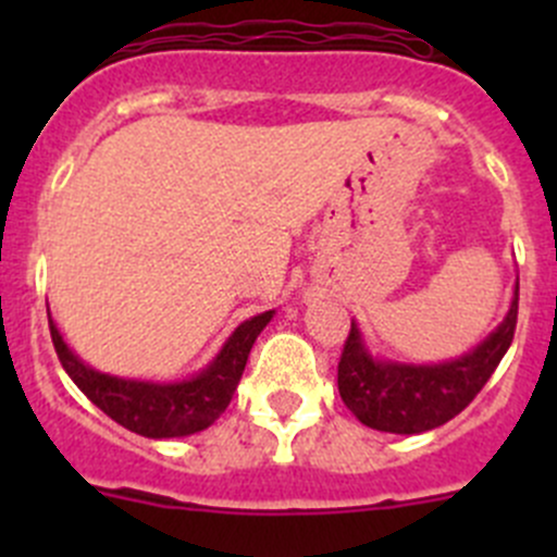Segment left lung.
<instances>
[{
    "label": "left lung",
    "instance_id": "left-lung-1",
    "mask_svg": "<svg viewBox=\"0 0 557 557\" xmlns=\"http://www.w3.org/2000/svg\"><path fill=\"white\" fill-rule=\"evenodd\" d=\"M518 323V285L502 323L463 356L440 363L380 358L352 320L339 361V396L363 425L385 434H423L463 412L507 356Z\"/></svg>",
    "mask_w": 557,
    "mask_h": 557
}]
</instances>
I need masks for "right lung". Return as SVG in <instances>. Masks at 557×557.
<instances>
[{
  "instance_id": "right-lung-1",
  "label": "right lung",
  "mask_w": 557,
  "mask_h": 557,
  "mask_svg": "<svg viewBox=\"0 0 557 557\" xmlns=\"http://www.w3.org/2000/svg\"><path fill=\"white\" fill-rule=\"evenodd\" d=\"M272 318L274 310H267L243 320L228 334L215 358L190 377L139 380L117 377V374L88 367L66 345L53 314L48 310L50 336H53L61 367L70 374L72 383L81 387L107 418H112L134 434L148 436V440H180V436L210 429L232 401L239 377L245 372L247 356H250L258 334L267 329Z\"/></svg>"
}]
</instances>
